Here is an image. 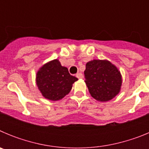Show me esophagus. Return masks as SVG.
Returning <instances> with one entry per match:
<instances>
[{"instance_id": "34e87169", "label": "esophagus", "mask_w": 149, "mask_h": 149, "mask_svg": "<svg viewBox=\"0 0 149 149\" xmlns=\"http://www.w3.org/2000/svg\"><path fill=\"white\" fill-rule=\"evenodd\" d=\"M76 77H77L78 79H82L83 77H84V76H83L82 73H81V72H78V73L76 74Z\"/></svg>"}]
</instances>
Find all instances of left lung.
I'll use <instances>...</instances> for the list:
<instances>
[{
    "mask_svg": "<svg viewBox=\"0 0 149 149\" xmlns=\"http://www.w3.org/2000/svg\"><path fill=\"white\" fill-rule=\"evenodd\" d=\"M85 83L93 98L101 102L119 94L122 79L120 71L107 60H93L86 64Z\"/></svg>",
    "mask_w": 149,
    "mask_h": 149,
    "instance_id": "1",
    "label": "left lung"
}]
</instances>
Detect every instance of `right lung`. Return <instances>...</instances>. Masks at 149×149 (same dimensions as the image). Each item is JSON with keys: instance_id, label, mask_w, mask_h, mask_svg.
Instances as JSON below:
<instances>
[{"instance_id": "1", "label": "right lung", "mask_w": 149, "mask_h": 149, "mask_svg": "<svg viewBox=\"0 0 149 149\" xmlns=\"http://www.w3.org/2000/svg\"><path fill=\"white\" fill-rule=\"evenodd\" d=\"M77 77L71 75L59 60L45 63L38 70L36 82L42 96L51 101H58L70 93Z\"/></svg>"}]
</instances>
